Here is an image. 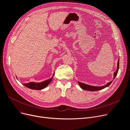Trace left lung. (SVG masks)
I'll list each match as a JSON object with an SVG mask.
<instances>
[{"label": "left lung", "mask_w": 130, "mask_h": 130, "mask_svg": "<svg viewBox=\"0 0 130 130\" xmlns=\"http://www.w3.org/2000/svg\"><path fill=\"white\" fill-rule=\"evenodd\" d=\"M119 60L118 59V63H117V70L116 71V72L114 73V74H113V79L115 78V77H116V76L118 73V69H119ZM112 81H110V82L108 83L107 84H106L104 86H101V87H96V86H89V85H86L85 84H83V83H80V82H78L80 87L82 88L83 89H84V90H89V91H96V90H101V89H102L105 87H108V86H109L110 84H111Z\"/></svg>", "instance_id": "obj_1"}]
</instances>
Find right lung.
<instances>
[{
  "label": "right lung",
  "instance_id": "right-lung-1",
  "mask_svg": "<svg viewBox=\"0 0 130 130\" xmlns=\"http://www.w3.org/2000/svg\"><path fill=\"white\" fill-rule=\"evenodd\" d=\"M52 79V78H51L50 79L46 80L43 82L40 83H35L30 82L28 84H23V85L25 86L26 87L31 89H35V90H41L43 88L46 87V86L50 84V83Z\"/></svg>",
  "mask_w": 130,
  "mask_h": 130
}]
</instances>
